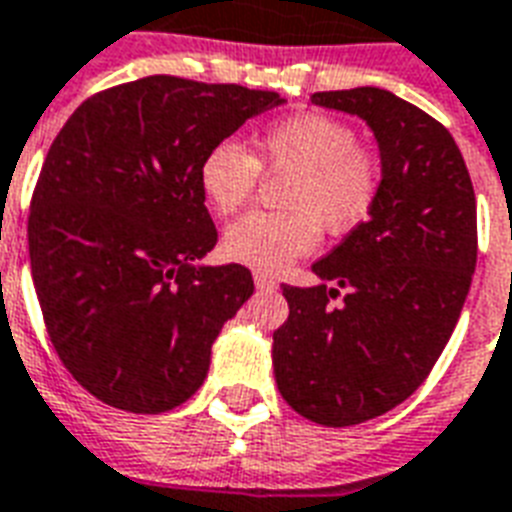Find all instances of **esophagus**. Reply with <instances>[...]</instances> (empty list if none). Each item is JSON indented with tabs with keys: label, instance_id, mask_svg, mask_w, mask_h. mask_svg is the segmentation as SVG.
Masks as SVG:
<instances>
[{
	"label": "esophagus",
	"instance_id": "obj_1",
	"mask_svg": "<svg viewBox=\"0 0 512 512\" xmlns=\"http://www.w3.org/2000/svg\"><path fill=\"white\" fill-rule=\"evenodd\" d=\"M252 279H255L257 290H273V287H276V282H273V276H268V273H263V271L252 273Z\"/></svg>",
	"mask_w": 512,
	"mask_h": 512
}]
</instances>
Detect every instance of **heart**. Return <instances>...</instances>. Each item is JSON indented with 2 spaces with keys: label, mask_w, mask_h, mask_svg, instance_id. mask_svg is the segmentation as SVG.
I'll return each instance as SVG.
<instances>
[{
  "label": "heart",
  "mask_w": 512,
  "mask_h": 512,
  "mask_svg": "<svg viewBox=\"0 0 512 512\" xmlns=\"http://www.w3.org/2000/svg\"><path fill=\"white\" fill-rule=\"evenodd\" d=\"M260 169L290 174L279 204L284 212H255L230 225L222 252L260 271H282L314 252L322 228L346 236L373 217L384 193L381 155L360 144L357 128L333 115L284 117L255 139V155L241 144L217 142L198 163L206 204L222 217L252 201Z\"/></svg>",
  "instance_id": "heart-1"
}]
</instances>
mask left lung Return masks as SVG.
I'll use <instances>...</instances> for the list:
<instances>
[{
    "label": "left lung",
    "mask_w": 512,
    "mask_h": 512,
    "mask_svg": "<svg viewBox=\"0 0 512 512\" xmlns=\"http://www.w3.org/2000/svg\"><path fill=\"white\" fill-rule=\"evenodd\" d=\"M311 104L368 120L386 179L373 217L311 265L322 284H282L290 317L273 333V373L303 419L351 427L408 400L435 368L473 282L478 217L462 152L424 109L381 88Z\"/></svg>",
    "instance_id": "8db88e82"
}]
</instances>
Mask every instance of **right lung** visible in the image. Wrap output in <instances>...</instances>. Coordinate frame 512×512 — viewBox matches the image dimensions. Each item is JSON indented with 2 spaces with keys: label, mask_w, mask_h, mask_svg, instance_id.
<instances>
[{
  "label": "right lung",
  "mask_w": 512,
  "mask_h": 512,
  "mask_svg": "<svg viewBox=\"0 0 512 512\" xmlns=\"http://www.w3.org/2000/svg\"><path fill=\"white\" fill-rule=\"evenodd\" d=\"M279 93L150 74L66 120L31 193L29 257L53 349L128 413H166L204 384L212 343L255 292L217 244L198 163Z\"/></svg>",
  "instance_id": "obj_1"
}]
</instances>
